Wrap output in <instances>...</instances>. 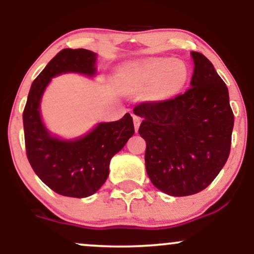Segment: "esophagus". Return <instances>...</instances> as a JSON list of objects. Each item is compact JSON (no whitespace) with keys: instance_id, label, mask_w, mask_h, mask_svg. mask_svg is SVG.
Segmentation results:
<instances>
[{"instance_id":"1","label":"esophagus","mask_w":254,"mask_h":254,"mask_svg":"<svg viewBox=\"0 0 254 254\" xmlns=\"http://www.w3.org/2000/svg\"><path fill=\"white\" fill-rule=\"evenodd\" d=\"M133 122H134V128H135V132H138V129H139V126H140L141 119L139 118V116H136V115H133Z\"/></svg>"}]
</instances>
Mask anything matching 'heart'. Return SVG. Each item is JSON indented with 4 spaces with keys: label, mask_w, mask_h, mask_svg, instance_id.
Instances as JSON below:
<instances>
[{
    "label": "heart",
    "mask_w": 254,
    "mask_h": 254,
    "mask_svg": "<svg viewBox=\"0 0 254 254\" xmlns=\"http://www.w3.org/2000/svg\"><path fill=\"white\" fill-rule=\"evenodd\" d=\"M119 75L130 89L150 86V96L163 101L176 96L186 86L190 72L187 65L179 60L152 58L122 65Z\"/></svg>",
    "instance_id": "heart-1"
}]
</instances>
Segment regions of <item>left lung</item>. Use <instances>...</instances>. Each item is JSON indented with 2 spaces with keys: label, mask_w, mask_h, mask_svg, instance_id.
I'll use <instances>...</instances> for the list:
<instances>
[{
  "label": "left lung",
  "mask_w": 254,
  "mask_h": 254,
  "mask_svg": "<svg viewBox=\"0 0 254 254\" xmlns=\"http://www.w3.org/2000/svg\"><path fill=\"white\" fill-rule=\"evenodd\" d=\"M194 61L190 87L163 101L134 108L142 118L139 134L146 141L145 167L153 186L173 196L206 189L230 153L234 114L226 82L203 54Z\"/></svg>",
  "instance_id": "8db88e82"
}]
</instances>
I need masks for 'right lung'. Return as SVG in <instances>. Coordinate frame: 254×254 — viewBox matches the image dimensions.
<instances>
[{
    "label": "right lung",
    "instance_id": "add662e5",
    "mask_svg": "<svg viewBox=\"0 0 254 254\" xmlns=\"http://www.w3.org/2000/svg\"><path fill=\"white\" fill-rule=\"evenodd\" d=\"M96 56L86 49L60 51L31 85L22 114L31 167L54 192L73 198H85L101 189L109 175L110 159L134 134L128 113L119 121L98 124L89 134L72 141L54 138L43 125L39 103L50 79L65 72L93 75Z\"/></svg>",
    "mask_w": 254,
    "mask_h": 254
}]
</instances>
